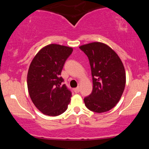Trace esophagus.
<instances>
[{
  "mask_svg": "<svg viewBox=\"0 0 149 149\" xmlns=\"http://www.w3.org/2000/svg\"><path fill=\"white\" fill-rule=\"evenodd\" d=\"M73 90H74V92H76V93H78V92H80V88L79 87H78V88H75V89H73Z\"/></svg>",
  "mask_w": 149,
  "mask_h": 149,
  "instance_id": "34e87169",
  "label": "esophagus"
}]
</instances>
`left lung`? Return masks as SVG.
Listing matches in <instances>:
<instances>
[{
  "label": "left lung",
  "mask_w": 149,
  "mask_h": 149,
  "mask_svg": "<svg viewBox=\"0 0 149 149\" xmlns=\"http://www.w3.org/2000/svg\"><path fill=\"white\" fill-rule=\"evenodd\" d=\"M88 56L92 76V93L84 98L86 107L95 113L107 112L117 104L123 93L126 76L123 62L116 53L100 42L81 45Z\"/></svg>",
  "instance_id": "1"
}]
</instances>
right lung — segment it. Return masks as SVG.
<instances>
[{"mask_svg": "<svg viewBox=\"0 0 149 149\" xmlns=\"http://www.w3.org/2000/svg\"><path fill=\"white\" fill-rule=\"evenodd\" d=\"M73 52L66 46L50 44L31 63L27 74L29 93L36 107L45 115L57 116L67 109L71 92L61 76L65 61Z\"/></svg>", "mask_w": 149, "mask_h": 149, "instance_id": "right-lung-1", "label": "right lung"}]
</instances>
